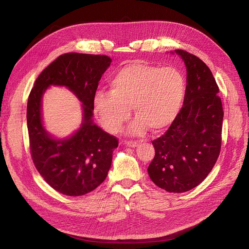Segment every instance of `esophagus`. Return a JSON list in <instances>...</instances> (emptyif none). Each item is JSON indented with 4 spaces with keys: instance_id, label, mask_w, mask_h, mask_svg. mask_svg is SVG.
Here are the masks:
<instances>
[{
    "instance_id": "34e87169",
    "label": "esophagus",
    "mask_w": 249,
    "mask_h": 249,
    "mask_svg": "<svg viewBox=\"0 0 249 249\" xmlns=\"http://www.w3.org/2000/svg\"><path fill=\"white\" fill-rule=\"evenodd\" d=\"M124 144H125L126 146H128V147L134 148V147H137V146H138L139 143H138L137 141H124Z\"/></svg>"
}]
</instances>
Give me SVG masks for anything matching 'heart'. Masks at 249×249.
I'll return each instance as SVG.
<instances>
[{"label": "heart", "instance_id": "obj_1", "mask_svg": "<svg viewBox=\"0 0 249 249\" xmlns=\"http://www.w3.org/2000/svg\"><path fill=\"white\" fill-rule=\"evenodd\" d=\"M110 91L98 90L93 108L102 127L117 133L133 109L137 119L129 132L141 135L148 128L160 133L171 126L181 109L186 81L173 67L134 62L125 65L109 82Z\"/></svg>", "mask_w": 249, "mask_h": 249}]
</instances>
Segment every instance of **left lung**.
<instances>
[{
    "label": "left lung",
    "mask_w": 249,
    "mask_h": 249,
    "mask_svg": "<svg viewBox=\"0 0 249 249\" xmlns=\"http://www.w3.org/2000/svg\"><path fill=\"white\" fill-rule=\"evenodd\" d=\"M175 53L187 68L184 106L167 131L152 141L155 155L147 171L158 187L184 193L200 185L214 167L224 113L219 88L206 63L185 50Z\"/></svg>",
    "instance_id": "obj_1"
}]
</instances>
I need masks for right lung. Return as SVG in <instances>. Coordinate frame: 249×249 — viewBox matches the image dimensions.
<instances>
[{
	"label": "right lung",
	"mask_w": 249,
	"mask_h": 249,
	"mask_svg": "<svg viewBox=\"0 0 249 249\" xmlns=\"http://www.w3.org/2000/svg\"><path fill=\"white\" fill-rule=\"evenodd\" d=\"M107 55L71 52L58 56L38 75L27 103L32 160L55 191L76 197L99 187L107 178L118 139L93 123V99L102 74L110 67ZM63 85L83 103V123L71 138L55 140L44 129L41 101L49 85Z\"/></svg>",
	"instance_id": "1"
}]
</instances>
